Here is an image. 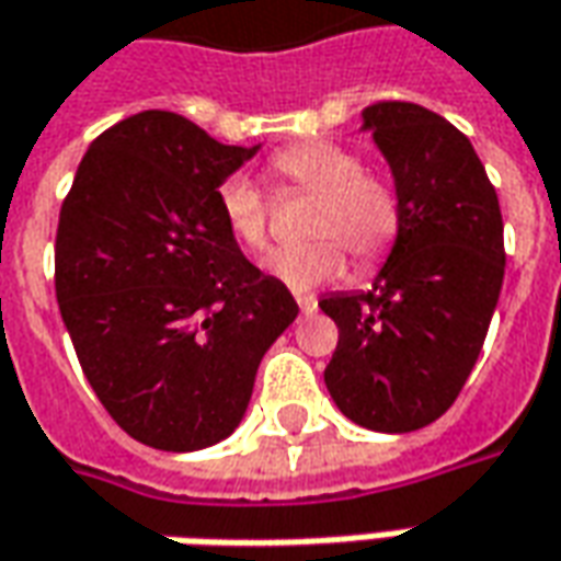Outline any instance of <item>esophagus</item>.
I'll return each mask as SVG.
<instances>
[{
    "label": "esophagus",
    "instance_id": "34e87169",
    "mask_svg": "<svg viewBox=\"0 0 561 561\" xmlns=\"http://www.w3.org/2000/svg\"><path fill=\"white\" fill-rule=\"evenodd\" d=\"M297 307H300V312H316L319 300H316L312 295H297Z\"/></svg>",
    "mask_w": 561,
    "mask_h": 561
}]
</instances>
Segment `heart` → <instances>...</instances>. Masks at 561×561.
<instances>
[{"instance_id": "b5f03b06", "label": "heart", "mask_w": 561, "mask_h": 561, "mask_svg": "<svg viewBox=\"0 0 561 561\" xmlns=\"http://www.w3.org/2000/svg\"><path fill=\"white\" fill-rule=\"evenodd\" d=\"M270 171L285 190L312 196L307 236L312 242L285 249L270 261V273L291 291H312L344 276L346 254L359 266H375L396 245L405 208L390 178L365 171L356 150L331 140H304L270 159ZM227 232L239 245H270V202L245 174H230L217 186Z\"/></svg>"}]
</instances>
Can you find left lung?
<instances>
[{"label": "left lung", "mask_w": 561, "mask_h": 561, "mask_svg": "<svg viewBox=\"0 0 561 561\" xmlns=\"http://www.w3.org/2000/svg\"><path fill=\"white\" fill-rule=\"evenodd\" d=\"M405 220L375 285L319 300L341 331L325 368L334 405L377 433H411L455 405L504 285V217L470 137L426 106L362 110Z\"/></svg>", "instance_id": "8db88e82"}]
</instances>
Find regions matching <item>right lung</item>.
Listing matches in <instances>:
<instances>
[{
    "label": "right lung",
    "mask_w": 561,
    "mask_h": 561,
    "mask_svg": "<svg viewBox=\"0 0 561 561\" xmlns=\"http://www.w3.org/2000/svg\"><path fill=\"white\" fill-rule=\"evenodd\" d=\"M254 152L147 110L91 144L60 205L55 291L79 365L110 417L159 451L227 439L297 316L217 205Z\"/></svg>",
    "instance_id": "add662e5"
}]
</instances>
